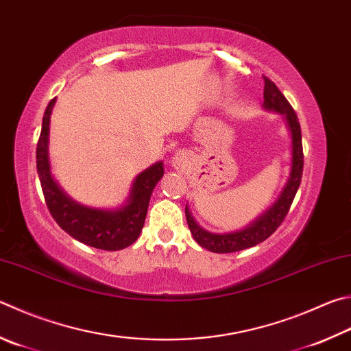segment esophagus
Segmentation results:
<instances>
[{
  "label": "esophagus",
  "mask_w": 351,
  "mask_h": 351,
  "mask_svg": "<svg viewBox=\"0 0 351 351\" xmlns=\"http://www.w3.org/2000/svg\"><path fill=\"white\" fill-rule=\"evenodd\" d=\"M187 161H189V155L186 154V152H180V154H176L173 156V159H171V162H173V165H175L176 169L182 167V165L186 164Z\"/></svg>",
  "instance_id": "esophagus-1"
}]
</instances>
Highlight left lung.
<instances>
[{
	"instance_id": "1",
	"label": "left lung",
	"mask_w": 351,
	"mask_h": 351,
	"mask_svg": "<svg viewBox=\"0 0 351 351\" xmlns=\"http://www.w3.org/2000/svg\"><path fill=\"white\" fill-rule=\"evenodd\" d=\"M263 107L265 110L276 112L282 114L287 130L290 133L291 139V165L289 180H287L284 189L279 193L278 199L265 210L263 215H259L256 219L250 224L237 232L228 233H212L204 230V228L195 221L192 212L186 204V218L192 237L201 247L213 253H233L239 250H245L261 244L276 232V228L282 224L287 213H289L293 199L301 184L302 169H304V154H302V136L301 125L295 110L285 99L284 95L279 92L275 82L264 76V103Z\"/></svg>"
}]
</instances>
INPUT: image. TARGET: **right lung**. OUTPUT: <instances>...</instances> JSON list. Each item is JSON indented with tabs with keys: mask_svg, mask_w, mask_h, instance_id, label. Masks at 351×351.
<instances>
[{
	"mask_svg": "<svg viewBox=\"0 0 351 351\" xmlns=\"http://www.w3.org/2000/svg\"><path fill=\"white\" fill-rule=\"evenodd\" d=\"M56 98L50 101L43 117L36 147V170L50 215L62 230L82 244L99 250L117 252L132 245L141 233L150 196L164 175L162 161L141 171L132 182L130 193L117 208H93L73 201L53 180L49 158L50 114Z\"/></svg>",
	"mask_w": 351,
	"mask_h": 351,
	"instance_id": "add662e5",
	"label": "right lung"
}]
</instances>
